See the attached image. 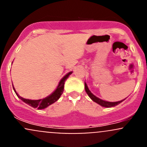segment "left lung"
Listing matches in <instances>:
<instances>
[{"mask_svg":"<svg viewBox=\"0 0 147 147\" xmlns=\"http://www.w3.org/2000/svg\"><path fill=\"white\" fill-rule=\"evenodd\" d=\"M84 88H85V91L86 92V94H88V96H89V98L92 100V101L96 102V103L99 104L100 106H103V107H106V108H111V107H113V106H117L118 105L119 103H120L121 102H123L124 100L126 99V98L125 99L121 100V101H116V102H109V101H104V100H102L101 98H98L97 96H96L95 95H94L91 92V91L89 90V88H88L87 84H86V82H84Z\"/></svg>","mask_w":147,"mask_h":147,"instance_id":"obj_1","label":"left lung"}]
</instances>
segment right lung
<instances>
[{
	"mask_svg": "<svg viewBox=\"0 0 147 147\" xmlns=\"http://www.w3.org/2000/svg\"><path fill=\"white\" fill-rule=\"evenodd\" d=\"M72 73V72H69L68 73L66 74L63 78L61 79V81L58 83V85L56 87V89L52 92L51 94H50L48 96L45 97L44 98H41V99H38V100H32V99H27V98H24L20 96L19 94H18V92L15 90V87H14L13 84H12V86H13V89L15 91V94L18 96V97L22 101L24 102L27 104L29 105L30 106L33 108H37L38 109H44L46 108H47L48 106H49L50 105H51L52 103H55V101H58L59 99V98L61 97L63 92V89H64V84L65 82L67 80V78H69V75Z\"/></svg>",
	"mask_w": 147,
	"mask_h": 147,
	"instance_id": "right-lung-1",
	"label": "right lung"
}]
</instances>
